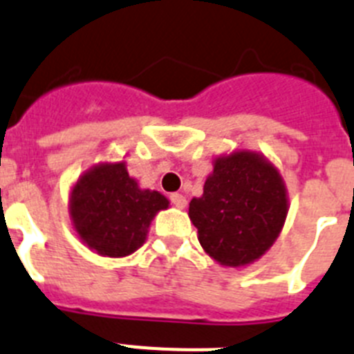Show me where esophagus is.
Masks as SVG:
<instances>
[{"label":"esophagus","instance_id":"obj_1","mask_svg":"<svg viewBox=\"0 0 354 354\" xmlns=\"http://www.w3.org/2000/svg\"><path fill=\"white\" fill-rule=\"evenodd\" d=\"M171 203H173L174 207L176 208H185L187 207V199L183 194H178V192H174V194H171Z\"/></svg>","mask_w":354,"mask_h":354}]
</instances>
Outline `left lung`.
I'll return each instance as SVG.
<instances>
[{
  "mask_svg": "<svg viewBox=\"0 0 354 354\" xmlns=\"http://www.w3.org/2000/svg\"><path fill=\"white\" fill-rule=\"evenodd\" d=\"M199 244L223 266L254 262L276 241L287 217L283 180L262 156L236 151L215 160L201 198L189 205Z\"/></svg>",
  "mask_w": 354,
  "mask_h": 354,
  "instance_id": "obj_1",
  "label": "left lung"
}]
</instances>
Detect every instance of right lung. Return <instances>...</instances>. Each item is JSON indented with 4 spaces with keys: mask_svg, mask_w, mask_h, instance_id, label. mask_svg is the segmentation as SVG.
Here are the masks:
<instances>
[{
    "mask_svg": "<svg viewBox=\"0 0 354 354\" xmlns=\"http://www.w3.org/2000/svg\"><path fill=\"white\" fill-rule=\"evenodd\" d=\"M167 207L160 192L139 189L122 162L88 171L71 196V215L82 241L112 258L139 250L155 214Z\"/></svg>",
    "mask_w": 354,
    "mask_h": 354,
    "instance_id": "obj_1",
    "label": "right lung"
}]
</instances>
